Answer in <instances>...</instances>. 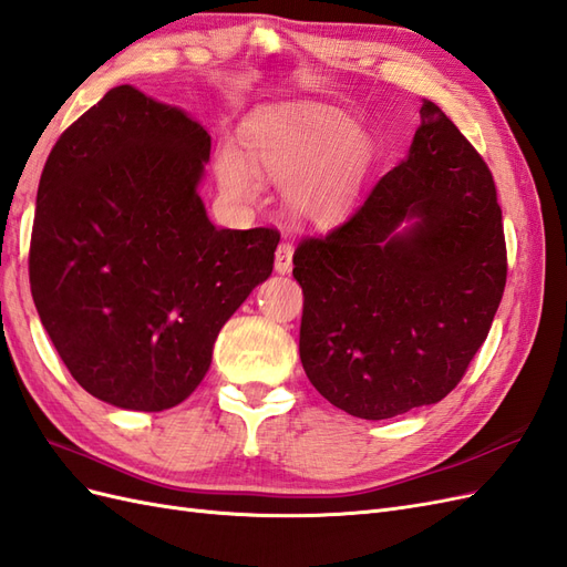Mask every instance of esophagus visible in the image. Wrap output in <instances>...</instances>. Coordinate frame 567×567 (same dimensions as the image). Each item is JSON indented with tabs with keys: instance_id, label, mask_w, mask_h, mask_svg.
Returning a JSON list of instances; mask_svg holds the SVG:
<instances>
[{
	"instance_id": "1",
	"label": "esophagus",
	"mask_w": 567,
	"mask_h": 567,
	"mask_svg": "<svg viewBox=\"0 0 567 567\" xmlns=\"http://www.w3.org/2000/svg\"><path fill=\"white\" fill-rule=\"evenodd\" d=\"M274 269H277L279 274H290V269H293V246L281 244L277 248V257H274Z\"/></svg>"
}]
</instances>
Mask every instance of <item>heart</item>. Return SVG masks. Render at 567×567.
I'll return each mask as SVG.
<instances>
[{
    "instance_id": "b5f03b06",
    "label": "heart",
    "mask_w": 567,
    "mask_h": 567,
    "mask_svg": "<svg viewBox=\"0 0 567 567\" xmlns=\"http://www.w3.org/2000/svg\"><path fill=\"white\" fill-rule=\"evenodd\" d=\"M244 151L219 146L215 175L229 198L252 203L267 177L288 186V208L298 219L321 225L357 194L369 144L348 115L331 106L298 101L250 120L241 132Z\"/></svg>"
}]
</instances>
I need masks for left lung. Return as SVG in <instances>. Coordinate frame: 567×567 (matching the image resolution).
Segmentation results:
<instances>
[{
	"mask_svg": "<svg viewBox=\"0 0 567 567\" xmlns=\"http://www.w3.org/2000/svg\"><path fill=\"white\" fill-rule=\"evenodd\" d=\"M300 362L333 406L367 421L456 388L506 286L502 208L477 151L433 101L398 167L348 221L305 238Z\"/></svg>",
	"mask_w": 567,
	"mask_h": 567,
	"instance_id": "obj_1",
	"label": "left lung"
}]
</instances>
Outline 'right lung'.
I'll return each instance as SVG.
<instances>
[{"label": "right lung", "instance_id": "add662e5", "mask_svg": "<svg viewBox=\"0 0 567 567\" xmlns=\"http://www.w3.org/2000/svg\"><path fill=\"white\" fill-rule=\"evenodd\" d=\"M208 161V130L132 84L49 153L30 290L63 364L101 402H184L221 326L269 279L279 231L215 227L198 194Z\"/></svg>", "mask_w": 567, "mask_h": 567}]
</instances>
